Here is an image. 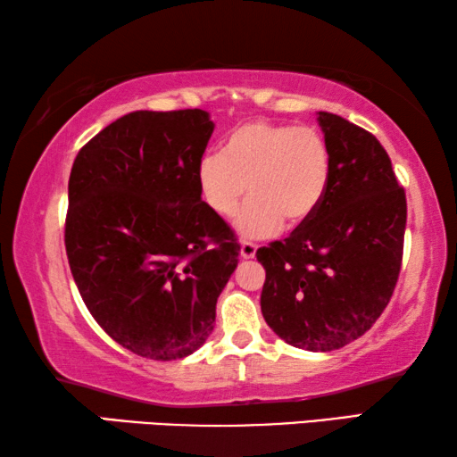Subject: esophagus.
<instances>
[{
	"label": "esophagus",
	"instance_id": "1",
	"mask_svg": "<svg viewBox=\"0 0 457 457\" xmlns=\"http://www.w3.org/2000/svg\"><path fill=\"white\" fill-rule=\"evenodd\" d=\"M256 252H258V245L252 242H242V247H239V256H242L244 260L256 258Z\"/></svg>",
	"mask_w": 457,
	"mask_h": 457
}]
</instances>
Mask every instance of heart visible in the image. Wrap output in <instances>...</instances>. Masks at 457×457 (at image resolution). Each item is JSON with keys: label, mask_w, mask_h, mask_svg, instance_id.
I'll use <instances>...</instances> for the list:
<instances>
[{"label": "heart", "mask_w": 457, "mask_h": 457, "mask_svg": "<svg viewBox=\"0 0 457 457\" xmlns=\"http://www.w3.org/2000/svg\"><path fill=\"white\" fill-rule=\"evenodd\" d=\"M199 195L220 218L247 204L234 226L244 237L274 236L319 210L330 181V153L312 129L253 120L228 135L221 153H205L195 169Z\"/></svg>", "instance_id": "heart-1"}]
</instances>
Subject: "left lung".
Listing matches in <instances>:
<instances>
[{"mask_svg": "<svg viewBox=\"0 0 457 457\" xmlns=\"http://www.w3.org/2000/svg\"><path fill=\"white\" fill-rule=\"evenodd\" d=\"M330 153L322 204L284 242L260 247L262 314L296 349H343L373 327L395 290L407 201L369 130L319 112Z\"/></svg>", "mask_w": 457, "mask_h": 457, "instance_id": "8db88e82", "label": "left lung"}]
</instances>
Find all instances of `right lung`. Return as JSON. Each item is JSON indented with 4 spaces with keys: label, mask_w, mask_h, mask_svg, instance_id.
I'll use <instances>...</instances> for the list:
<instances>
[{
    "label": "right lung",
    "mask_w": 457,
    "mask_h": 457,
    "mask_svg": "<svg viewBox=\"0 0 457 457\" xmlns=\"http://www.w3.org/2000/svg\"><path fill=\"white\" fill-rule=\"evenodd\" d=\"M210 112L135 111L76 154L66 253L84 304L138 357L183 359L212 335L239 244L199 195Z\"/></svg>",
    "instance_id": "1"
}]
</instances>
